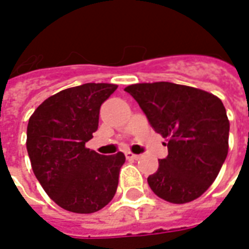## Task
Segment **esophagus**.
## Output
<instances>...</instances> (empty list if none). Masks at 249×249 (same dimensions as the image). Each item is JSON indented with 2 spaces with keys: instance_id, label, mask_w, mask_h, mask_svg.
<instances>
[{
  "instance_id": "esophagus-1",
  "label": "esophagus",
  "mask_w": 249,
  "mask_h": 249,
  "mask_svg": "<svg viewBox=\"0 0 249 249\" xmlns=\"http://www.w3.org/2000/svg\"><path fill=\"white\" fill-rule=\"evenodd\" d=\"M125 157H126V159H130V160H137V159H140V155L133 154L130 151H126V153H125Z\"/></svg>"
}]
</instances>
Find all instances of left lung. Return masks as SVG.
<instances>
[{"label":"left lung","instance_id":"8db88e82","mask_svg":"<svg viewBox=\"0 0 249 249\" xmlns=\"http://www.w3.org/2000/svg\"><path fill=\"white\" fill-rule=\"evenodd\" d=\"M125 91L155 132L168 138V155L147 178L151 191L172 204L198 198L213 184L229 151L230 123L222 100L171 82L137 83Z\"/></svg>","mask_w":249,"mask_h":249}]
</instances>
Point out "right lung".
<instances>
[{
	"mask_svg": "<svg viewBox=\"0 0 249 249\" xmlns=\"http://www.w3.org/2000/svg\"><path fill=\"white\" fill-rule=\"evenodd\" d=\"M117 89L85 83L49 96L27 125L32 171L47 195L68 212L90 214L116 193L125 155H102L86 147L98 130L100 106Z\"/></svg>",
	"mask_w": 249,
	"mask_h": 249,
	"instance_id": "add662e5",
	"label": "right lung"
}]
</instances>
